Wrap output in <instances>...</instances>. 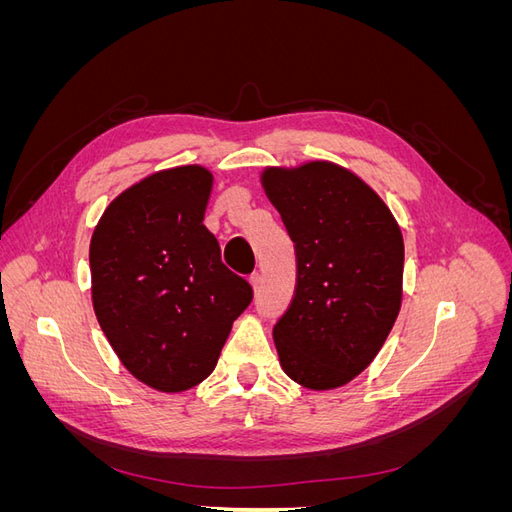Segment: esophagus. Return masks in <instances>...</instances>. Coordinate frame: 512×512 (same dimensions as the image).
<instances>
[{"label":"esophagus","instance_id":"esophagus-1","mask_svg":"<svg viewBox=\"0 0 512 512\" xmlns=\"http://www.w3.org/2000/svg\"><path fill=\"white\" fill-rule=\"evenodd\" d=\"M250 284H252L254 292H258V290H260V286H262V275H260V273H252V277H250Z\"/></svg>","mask_w":512,"mask_h":512}]
</instances>
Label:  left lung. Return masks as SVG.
Masks as SVG:
<instances>
[{"instance_id":"left-lung-1","label":"left lung","mask_w":512,"mask_h":512,"mask_svg":"<svg viewBox=\"0 0 512 512\" xmlns=\"http://www.w3.org/2000/svg\"><path fill=\"white\" fill-rule=\"evenodd\" d=\"M297 254V286L273 342L305 389L348 384L376 359L401 307L404 237L369 185L333 162L262 170Z\"/></svg>"}]
</instances>
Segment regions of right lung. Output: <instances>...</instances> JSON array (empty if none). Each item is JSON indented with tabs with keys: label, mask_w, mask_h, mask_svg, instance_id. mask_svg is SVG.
I'll return each instance as SVG.
<instances>
[{
	"label": "right lung",
	"mask_w": 512,
	"mask_h": 512,
	"mask_svg": "<svg viewBox=\"0 0 512 512\" xmlns=\"http://www.w3.org/2000/svg\"><path fill=\"white\" fill-rule=\"evenodd\" d=\"M213 175L188 164L121 192L91 235V301L119 361L151 389L181 393L218 365L252 303L205 220Z\"/></svg>",
	"instance_id": "add662e5"
}]
</instances>
